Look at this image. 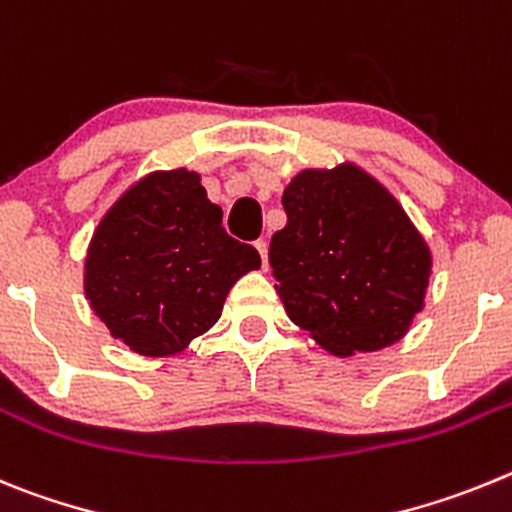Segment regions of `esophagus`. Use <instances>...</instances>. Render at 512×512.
<instances>
[{"instance_id":"esophagus-1","label":"esophagus","mask_w":512,"mask_h":512,"mask_svg":"<svg viewBox=\"0 0 512 512\" xmlns=\"http://www.w3.org/2000/svg\"><path fill=\"white\" fill-rule=\"evenodd\" d=\"M255 250L260 252L262 267H265V265H267V242H265V239H257V242H255Z\"/></svg>"}]
</instances>
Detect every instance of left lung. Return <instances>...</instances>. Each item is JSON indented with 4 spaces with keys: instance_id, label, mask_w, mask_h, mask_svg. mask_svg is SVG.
I'll use <instances>...</instances> for the list:
<instances>
[{
    "instance_id": "left-lung-1",
    "label": "left lung",
    "mask_w": 512,
    "mask_h": 512,
    "mask_svg": "<svg viewBox=\"0 0 512 512\" xmlns=\"http://www.w3.org/2000/svg\"><path fill=\"white\" fill-rule=\"evenodd\" d=\"M283 209L288 224L267 257L290 321L339 357L405 336L423 308L431 255L398 201L339 165L298 173Z\"/></svg>"
}]
</instances>
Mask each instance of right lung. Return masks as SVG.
I'll return each mask as SVG.
<instances>
[{"label":"right lung","instance_id":"right-lung-1","mask_svg":"<svg viewBox=\"0 0 512 512\" xmlns=\"http://www.w3.org/2000/svg\"><path fill=\"white\" fill-rule=\"evenodd\" d=\"M260 267L252 245L222 227L186 168L150 173L91 237L84 288L114 339L145 357L183 352L219 321L229 288Z\"/></svg>","mask_w":512,"mask_h":512}]
</instances>
